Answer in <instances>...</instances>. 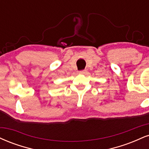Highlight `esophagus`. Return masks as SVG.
<instances>
[{"mask_svg": "<svg viewBox=\"0 0 149 149\" xmlns=\"http://www.w3.org/2000/svg\"><path fill=\"white\" fill-rule=\"evenodd\" d=\"M86 73H87V71H86V70H82V71H79L80 74H85Z\"/></svg>", "mask_w": 149, "mask_h": 149, "instance_id": "1", "label": "esophagus"}]
</instances>
